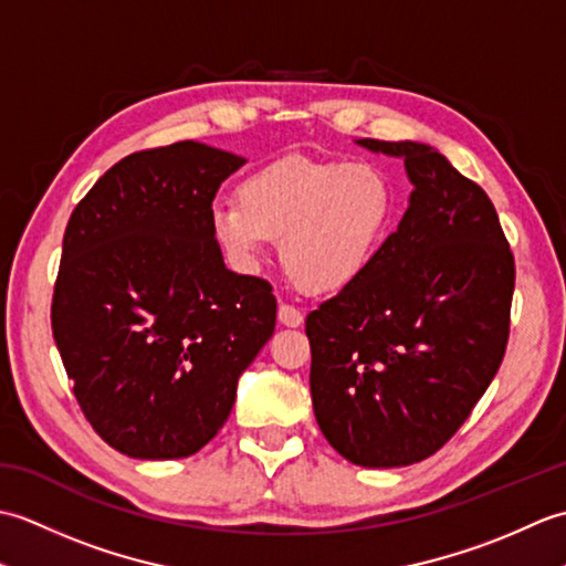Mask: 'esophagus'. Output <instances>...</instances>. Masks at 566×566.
Returning <instances> with one entry per match:
<instances>
[{"label": "esophagus", "mask_w": 566, "mask_h": 566, "mask_svg": "<svg viewBox=\"0 0 566 566\" xmlns=\"http://www.w3.org/2000/svg\"><path fill=\"white\" fill-rule=\"evenodd\" d=\"M280 323L290 328H298L304 323V314L292 304H280Z\"/></svg>", "instance_id": "34e87169"}]
</instances>
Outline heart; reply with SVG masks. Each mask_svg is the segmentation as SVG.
<instances>
[{"label": "heart", "instance_id": "b5f03b06", "mask_svg": "<svg viewBox=\"0 0 566 566\" xmlns=\"http://www.w3.org/2000/svg\"><path fill=\"white\" fill-rule=\"evenodd\" d=\"M394 219V189L377 165L290 155L250 172L211 226L240 270L282 240L284 272L308 294H338L375 262Z\"/></svg>", "mask_w": 566, "mask_h": 566}]
</instances>
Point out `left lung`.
<instances>
[{
  "mask_svg": "<svg viewBox=\"0 0 566 566\" xmlns=\"http://www.w3.org/2000/svg\"><path fill=\"white\" fill-rule=\"evenodd\" d=\"M413 182L375 262L306 316L311 399L323 436L359 467L436 454L506 355L513 252L486 191L436 148L357 140Z\"/></svg>",
  "mask_w": 566,
  "mask_h": 566,
  "instance_id": "left-lung-1",
  "label": "left lung"
}]
</instances>
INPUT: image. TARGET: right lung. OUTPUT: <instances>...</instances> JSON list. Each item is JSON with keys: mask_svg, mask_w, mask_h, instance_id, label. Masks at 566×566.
<instances>
[{"mask_svg": "<svg viewBox=\"0 0 566 566\" xmlns=\"http://www.w3.org/2000/svg\"><path fill=\"white\" fill-rule=\"evenodd\" d=\"M243 165L195 140L130 153L67 221L53 338L84 418L128 457L199 452L274 333L272 284L226 270L211 226Z\"/></svg>", "mask_w": 566, "mask_h": 566, "instance_id": "add662e5", "label": "right lung"}]
</instances>
